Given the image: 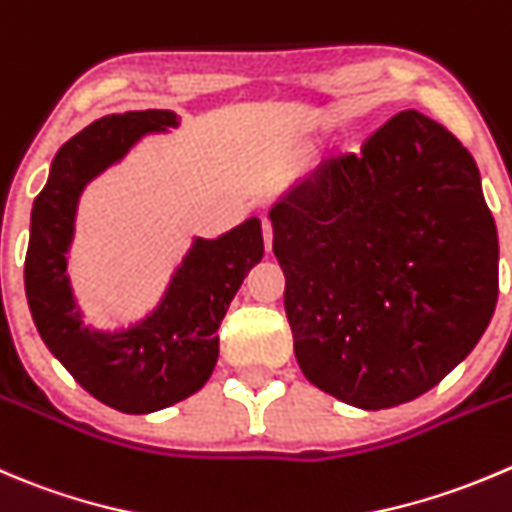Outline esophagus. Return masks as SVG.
Segmentation results:
<instances>
[{"mask_svg": "<svg viewBox=\"0 0 512 512\" xmlns=\"http://www.w3.org/2000/svg\"><path fill=\"white\" fill-rule=\"evenodd\" d=\"M262 237H265V250H272V225L267 220H262Z\"/></svg>", "mask_w": 512, "mask_h": 512, "instance_id": "34e87169", "label": "esophagus"}]
</instances>
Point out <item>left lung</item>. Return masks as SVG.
<instances>
[{"label": "left lung", "mask_w": 512, "mask_h": 512, "mask_svg": "<svg viewBox=\"0 0 512 512\" xmlns=\"http://www.w3.org/2000/svg\"><path fill=\"white\" fill-rule=\"evenodd\" d=\"M300 370L362 410L435 388L498 302V232L470 152L408 109L270 207Z\"/></svg>", "instance_id": "8db88e82"}]
</instances>
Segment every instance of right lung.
I'll return each mask as SVG.
<instances>
[{
	"mask_svg": "<svg viewBox=\"0 0 512 512\" xmlns=\"http://www.w3.org/2000/svg\"><path fill=\"white\" fill-rule=\"evenodd\" d=\"M177 124L170 109H142L84 127L54 155L29 225L24 290L44 345L99 403L132 415L170 408L210 380L220 352L217 327L265 255L257 217L215 240L195 237L150 315L114 332L84 325L67 275L79 195L142 137Z\"/></svg>",
	"mask_w": 512,
	"mask_h": 512,
	"instance_id": "add662e5",
	"label": "right lung"
}]
</instances>
